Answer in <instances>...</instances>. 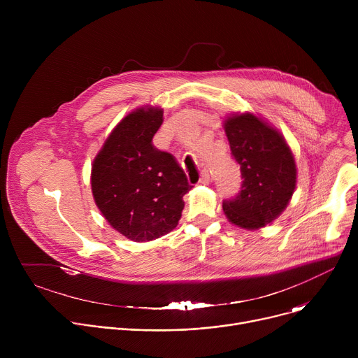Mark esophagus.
<instances>
[{
  "label": "esophagus",
  "instance_id": "1",
  "mask_svg": "<svg viewBox=\"0 0 358 358\" xmlns=\"http://www.w3.org/2000/svg\"><path fill=\"white\" fill-rule=\"evenodd\" d=\"M211 181V176H210V171L207 169H203L201 171V177H199V182L201 184H210Z\"/></svg>",
  "mask_w": 358,
  "mask_h": 358
}]
</instances>
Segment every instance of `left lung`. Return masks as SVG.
<instances>
[{"label":"left lung","mask_w":358,"mask_h":358,"mask_svg":"<svg viewBox=\"0 0 358 358\" xmlns=\"http://www.w3.org/2000/svg\"><path fill=\"white\" fill-rule=\"evenodd\" d=\"M225 133L242 185L235 198L224 199V213L241 228L265 227L282 214L294 192L292 151L279 131L250 113L228 117Z\"/></svg>","instance_id":"8db88e82"}]
</instances>
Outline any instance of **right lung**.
I'll list each match as a JSON object with an SVG mask.
<instances>
[{"label": "right lung", "mask_w": 358, "mask_h": 358, "mask_svg": "<svg viewBox=\"0 0 358 358\" xmlns=\"http://www.w3.org/2000/svg\"><path fill=\"white\" fill-rule=\"evenodd\" d=\"M162 109H137L105 141L92 167V192L108 222L126 238L145 242L173 231L192 188L176 157L152 144Z\"/></svg>", "instance_id": "add662e5"}]
</instances>
